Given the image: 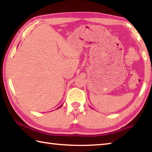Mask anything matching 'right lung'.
<instances>
[{"label": "right lung", "instance_id": "obj_1", "mask_svg": "<svg viewBox=\"0 0 152 152\" xmlns=\"http://www.w3.org/2000/svg\"><path fill=\"white\" fill-rule=\"evenodd\" d=\"M60 107H61V106H60Z\"/></svg>", "mask_w": 152, "mask_h": 152}]
</instances>
